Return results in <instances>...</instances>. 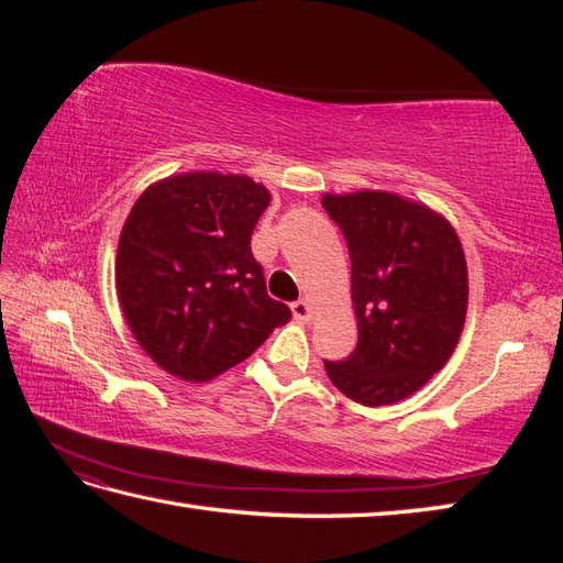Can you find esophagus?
I'll return each instance as SVG.
<instances>
[{
	"mask_svg": "<svg viewBox=\"0 0 563 563\" xmlns=\"http://www.w3.org/2000/svg\"><path fill=\"white\" fill-rule=\"evenodd\" d=\"M290 307H292V314L297 321H309V317H312V307H309L307 300H297Z\"/></svg>",
	"mask_w": 563,
	"mask_h": 563,
	"instance_id": "obj_1",
	"label": "esophagus"
}]
</instances>
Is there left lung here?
Wrapping results in <instances>:
<instances>
[{"label":"left lung","instance_id":"obj_1","mask_svg":"<svg viewBox=\"0 0 563 563\" xmlns=\"http://www.w3.org/2000/svg\"><path fill=\"white\" fill-rule=\"evenodd\" d=\"M351 256L355 351L324 361L329 379L365 406L397 404L450 361L466 314V261L452 227L379 190L324 196Z\"/></svg>","mask_w":563,"mask_h":563}]
</instances>
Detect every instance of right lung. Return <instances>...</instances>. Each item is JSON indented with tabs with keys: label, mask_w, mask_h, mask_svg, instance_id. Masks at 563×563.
<instances>
[{
	"label": "right lung",
	"mask_w": 563,
	"mask_h": 563,
	"mask_svg": "<svg viewBox=\"0 0 563 563\" xmlns=\"http://www.w3.org/2000/svg\"><path fill=\"white\" fill-rule=\"evenodd\" d=\"M268 190L246 176L184 174L140 196L121 232L118 297L154 363L206 382L254 353L292 317L266 292L251 234Z\"/></svg>",
	"instance_id": "add662e5"
}]
</instances>
